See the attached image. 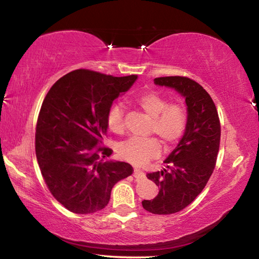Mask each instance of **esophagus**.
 Wrapping results in <instances>:
<instances>
[{
	"instance_id": "34e87169",
	"label": "esophagus",
	"mask_w": 259,
	"mask_h": 259,
	"mask_svg": "<svg viewBox=\"0 0 259 259\" xmlns=\"http://www.w3.org/2000/svg\"><path fill=\"white\" fill-rule=\"evenodd\" d=\"M145 173L144 171H141L140 169H135L134 170V177L135 179H137V180H141V179H145Z\"/></svg>"
}]
</instances>
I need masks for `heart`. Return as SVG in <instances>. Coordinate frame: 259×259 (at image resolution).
Listing matches in <instances>:
<instances>
[{"mask_svg": "<svg viewBox=\"0 0 259 259\" xmlns=\"http://www.w3.org/2000/svg\"><path fill=\"white\" fill-rule=\"evenodd\" d=\"M144 112L153 119L151 133L156 134L166 146L175 144L183 136L187 114L183 105L171 103L155 92L145 93L137 100ZM108 125L113 133L121 134L124 129V111L121 104L111 106L108 113ZM118 151L123 159L136 165H144L160 155V144L156 138H131L119 145Z\"/></svg>", "mask_w": 259, "mask_h": 259, "instance_id": "heart-1", "label": "heart"}]
</instances>
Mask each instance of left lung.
<instances>
[{"label":"left lung","mask_w":259,"mask_h":259,"mask_svg":"<svg viewBox=\"0 0 259 259\" xmlns=\"http://www.w3.org/2000/svg\"><path fill=\"white\" fill-rule=\"evenodd\" d=\"M154 83L177 91L185 99L187 124L176 148L164 160L166 168L147 174L159 192L143 206L154 214L180 212L195 200L213 173L220 146V120L209 93L183 76L157 77Z\"/></svg>","instance_id":"1"}]
</instances>
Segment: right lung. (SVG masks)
<instances>
[{
  "mask_svg": "<svg viewBox=\"0 0 259 259\" xmlns=\"http://www.w3.org/2000/svg\"><path fill=\"white\" fill-rule=\"evenodd\" d=\"M136 79L76 69L46 95L35 126V155L50 193L70 212L104 209L115 183L133 174V166L110 160L112 149L98 145L106 135L113 101Z\"/></svg>",
  "mask_w": 259,
  "mask_h": 259,
  "instance_id": "add662e5",
  "label": "right lung"
}]
</instances>
